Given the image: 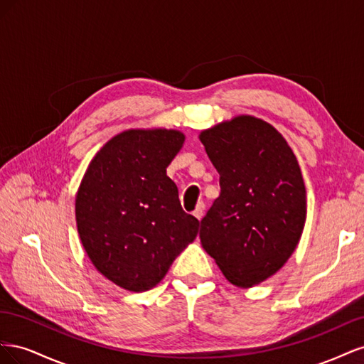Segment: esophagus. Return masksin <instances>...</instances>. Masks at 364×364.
Wrapping results in <instances>:
<instances>
[{
  "label": "esophagus",
  "instance_id": "obj_1",
  "mask_svg": "<svg viewBox=\"0 0 364 364\" xmlns=\"http://www.w3.org/2000/svg\"><path fill=\"white\" fill-rule=\"evenodd\" d=\"M203 211H205V203H203V202H199V203H197L196 209H194L193 215H194L197 220H200V218L203 217Z\"/></svg>",
  "mask_w": 364,
  "mask_h": 364
}]
</instances>
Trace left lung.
<instances>
[{
    "mask_svg": "<svg viewBox=\"0 0 364 364\" xmlns=\"http://www.w3.org/2000/svg\"><path fill=\"white\" fill-rule=\"evenodd\" d=\"M199 138L220 174V196L200 222L202 246L229 282L253 287L277 273L301 240V167L285 138L257 117H234Z\"/></svg>",
    "mask_w": 364,
    "mask_h": 364,
    "instance_id": "obj_1",
    "label": "left lung"
}]
</instances>
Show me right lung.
<instances>
[{
	"label": "right lung",
	"mask_w": 364,
	"mask_h": 364,
	"mask_svg": "<svg viewBox=\"0 0 364 364\" xmlns=\"http://www.w3.org/2000/svg\"><path fill=\"white\" fill-rule=\"evenodd\" d=\"M185 135L129 129L97 151L75 194L82 245L105 278L129 291L158 285L193 243L199 220L186 214L167 167Z\"/></svg>",
	"instance_id": "right-lung-1"
}]
</instances>
